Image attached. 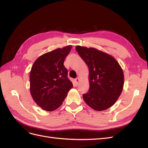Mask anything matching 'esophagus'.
Masks as SVG:
<instances>
[{"label": "esophagus", "instance_id": "esophagus-1", "mask_svg": "<svg viewBox=\"0 0 148 148\" xmlns=\"http://www.w3.org/2000/svg\"><path fill=\"white\" fill-rule=\"evenodd\" d=\"M75 82H76V83H77V84H78L79 83V78H77L75 79Z\"/></svg>", "mask_w": 148, "mask_h": 148}]
</instances>
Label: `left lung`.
Masks as SVG:
<instances>
[{"label":"left lung","instance_id":"left-lung-1","mask_svg":"<svg viewBox=\"0 0 148 148\" xmlns=\"http://www.w3.org/2000/svg\"><path fill=\"white\" fill-rule=\"evenodd\" d=\"M76 51L89 68V89L83 94L85 102L94 110L107 109L122 91L123 70L113 57L95 48L76 46Z\"/></svg>","mask_w":148,"mask_h":148}]
</instances>
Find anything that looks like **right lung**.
Here are the masks:
<instances>
[{
	"instance_id": "add662e5",
	"label": "right lung",
	"mask_w": 148,
	"mask_h": 148,
	"mask_svg": "<svg viewBox=\"0 0 148 148\" xmlns=\"http://www.w3.org/2000/svg\"><path fill=\"white\" fill-rule=\"evenodd\" d=\"M71 49L67 46L47 52L33 65L29 77L31 95L44 110L52 111L59 107L73 87L64 65Z\"/></svg>"
}]
</instances>
